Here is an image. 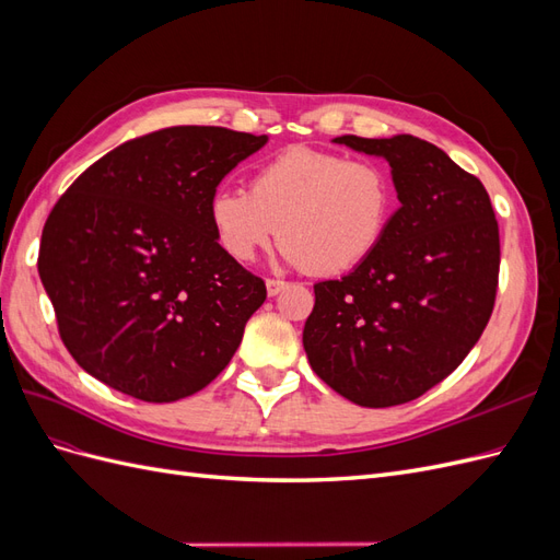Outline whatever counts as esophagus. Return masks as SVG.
Segmentation results:
<instances>
[{"instance_id":"esophagus-1","label":"esophagus","mask_w":560,"mask_h":560,"mask_svg":"<svg viewBox=\"0 0 560 560\" xmlns=\"http://www.w3.org/2000/svg\"><path fill=\"white\" fill-rule=\"evenodd\" d=\"M287 287V282L284 280H276V278H268L266 280V292H268V296H278L282 290Z\"/></svg>"}]
</instances>
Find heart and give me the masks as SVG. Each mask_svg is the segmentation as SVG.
I'll return each instance as SVG.
<instances>
[{
	"instance_id": "obj_1",
	"label": "heart",
	"mask_w": 560,
	"mask_h": 560,
	"mask_svg": "<svg viewBox=\"0 0 560 560\" xmlns=\"http://www.w3.org/2000/svg\"><path fill=\"white\" fill-rule=\"evenodd\" d=\"M397 206L395 182L376 161L292 147L249 179V194L217 189L208 214L231 259L252 261L278 233L282 259L338 276L378 249Z\"/></svg>"
}]
</instances>
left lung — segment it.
<instances>
[{"label": "left lung", "instance_id": "obj_1", "mask_svg": "<svg viewBox=\"0 0 560 560\" xmlns=\"http://www.w3.org/2000/svg\"><path fill=\"white\" fill-rule=\"evenodd\" d=\"M334 142L385 159L401 208L364 264L313 287L303 348L338 395L383 409L425 395L479 341L498 294V219L483 184L425 140Z\"/></svg>", "mask_w": 560, "mask_h": 560}]
</instances>
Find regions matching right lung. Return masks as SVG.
<instances>
[{"instance_id": "right-lung-1", "label": "right lung", "mask_w": 560, "mask_h": 560, "mask_svg": "<svg viewBox=\"0 0 560 560\" xmlns=\"http://www.w3.org/2000/svg\"><path fill=\"white\" fill-rule=\"evenodd\" d=\"M266 135L173 126L112 149L50 210L39 278L77 364L142 401L212 383L266 284L219 247L210 198Z\"/></svg>"}]
</instances>
